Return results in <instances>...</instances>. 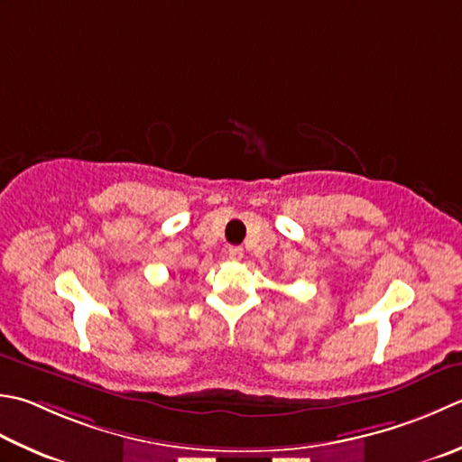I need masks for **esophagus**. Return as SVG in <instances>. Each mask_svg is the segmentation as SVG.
I'll use <instances>...</instances> for the list:
<instances>
[{
	"label": "esophagus",
	"instance_id": "obj_1",
	"mask_svg": "<svg viewBox=\"0 0 462 462\" xmlns=\"http://www.w3.org/2000/svg\"><path fill=\"white\" fill-rule=\"evenodd\" d=\"M226 256H228L230 260H242V256H244V250L240 248V246H230L228 250H226Z\"/></svg>",
	"mask_w": 462,
	"mask_h": 462
}]
</instances>
